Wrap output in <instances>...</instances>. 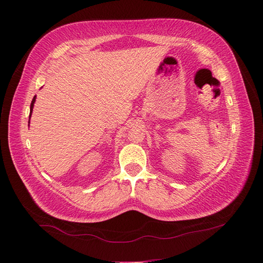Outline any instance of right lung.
<instances>
[{"instance_id":"obj_1","label":"right lung","mask_w":263,"mask_h":263,"mask_svg":"<svg viewBox=\"0 0 263 263\" xmlns=\"http://www.w3.org/2000/svg\"><path fill=\"white\" fill-rule=\"evenodd\" d=\"M35 100H36V96L32 98V102L30 104V114H29V121H30V116H31V113H32V108H33V104H35Z\"/></svg>"}]
</instances>
